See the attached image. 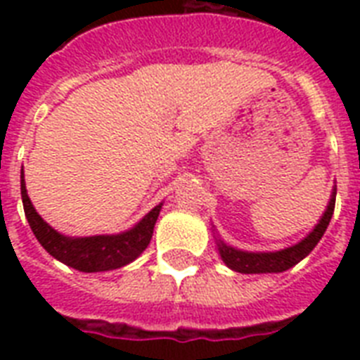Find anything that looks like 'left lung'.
<instances>
[{
    "label": "left lung",
    "instance_id": "obj_1",
    "mask_svg": "<svg viewBox=\"0 0 360 360\" xmlns=\"http://www.w3.org/2000/svg\"><path fill=\"white\" fill-rule=\"evenodd\" d=\"M335 202H336V185L333 186L330 192L329 203L325 207L321 219L318 220V224L314 226L312 231H308L307 236L302 237L299 243L280 250H265V252H250L237 248V246L228 245L222 237L217 233L214 236V243H217V250L219 256L222 257V262L236 273L243 274H267V273H284L299 262H302L304 257L314 250V246L318 245L319 239L323 237L327 226H329L333 213H335Z\"/></svg>",
    "mask_w": 360,
    "mask_h": 360
}]
</instances>
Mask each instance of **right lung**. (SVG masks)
<instances>
[{"label": "right lung", "instance_id": "obj_1", "mask_svg": "<svg viewBox=\"0 0 360 360\" xmlns=\"http://www.w3.org/2000/svg\"><path fill=\"white\" fill-rule=\"evenodd\" d=\"M20 191H22L25 219L30 222L31 231L35 233L42 248L58 262L65 263L76 271H82V273H104V271H114V269L124 267L134 262L149 245L153 228L157 224L158 214L162 209V202H160L143 219L138 220L132 228L121 231V233L70 237L53 230L52 226L37 213V209L33 207V203L27 196L24 168L20 175Z\"/></svg>", "mask_w": 360, "mask_h": 360}]
</instances>
